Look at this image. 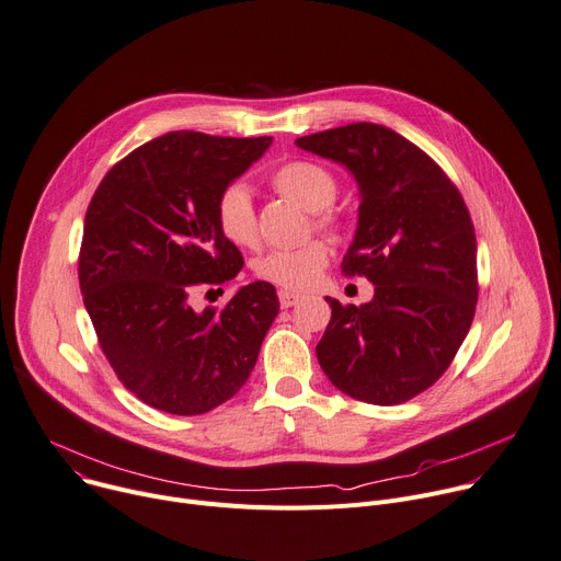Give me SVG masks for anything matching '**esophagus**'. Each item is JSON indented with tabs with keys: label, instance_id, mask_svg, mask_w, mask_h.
<instances>
[{
	"label": "esophagus",
	"instance_id": "1",
	"mask_svg": "<svg viewBox=\"0 0 561 561\" xmlns=\"http://www.w3.org/2000/svg\"><path fill=\"white\" fill-rule=\"evenodd\" d=\"M297 301H299V295H297V293H293V290H279V304H282V309H290V307H295Z\"/></svg>",
	"mask_w": 561,
	"mask_h": 561
}]
</instances>
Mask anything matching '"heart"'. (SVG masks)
<instances>
[{
    "instance_id": "1",
    "label": "heart",
    "mask_w": 561,
    "mask_h": 561,
    "mask_svg": "<svg viewBox=\"0 0 561 561\" xmlns=\"http://www.w3.org/2000/svg\"><path fill=\"white\" fill-rule=\"evenodd\" d=\"M271 185L277 194L295 201L304 210L316 213V224L320 228H340V215L329 208L337 196V179L329 168L309 159H293L271 174ZM215 215L219 232L230 243L250 250L260 245V221L248 185H228L217 198ZM329 260V243L313 239L297 248L266 252L264 257L254 262V275L288 290H307L318 282Z\"/></svg>"
}]
</instances>
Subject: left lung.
Segmentation results:
<instances>
[{
  "label": "left lung",
  "instance_id": "1",
  "mask_svg": "<svg viewBox=\"0 0 561 561\" xmlns=\"http://www.w3.org/2000/svg\"><path fill=\"white\" fill-rule=\"evenodd\" d=\"M295 142L358 181V230L342 273L376 290L363 307L327 297L320 367L355 400L400 404L447 371L474 320L477 234L466 201L421 147L382 125L351 123Z\"/></svg>",
  "mask_w": 561,
  "mask_h": 561
}]
</instances>
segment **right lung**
<instances>
[{"label":"right lung","mask_w":561,"mask_h":561,"mask_svg":"<svg viewBox=\"0 0 561 561\" xmlns=\"http://www.w3.org/2000/svg\"><path fill=\"white\" fill-rule=\"evenodd\" d=\"M271 142L170 131L118 161L89 203L84 307L118 380L154 410L196 416L232 398L279 313L268 282L239 288L221 309H192L196 293H224L243 266L215 208Z\"/></svg>","instance_id":"add662e5"}]
</instances>
